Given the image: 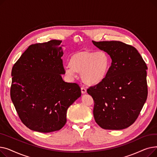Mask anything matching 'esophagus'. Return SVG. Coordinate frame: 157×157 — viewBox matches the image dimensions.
<instances>
[{"label":"esophagus","mask_w":157,"mask_h":157,"mask_svg":"<svg viewBox=\"0 0 157 157\" xmlns=\"http://www.w3.org/2000/svg\"><path fill=\"white\" fill-rule=\"evenodd\" d=\"M81 93L83 94L86 92V89L85 88H84V87H81Z\"/></svg>","instance_id":"esophagus-1"}]
</instances>
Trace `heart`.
<instances>
[{
  "label": "heart",
  "mask_w": 157,
  "mask_h": 157,
  "mask_svg": "<svg viewBox=\"0 0 157 157\" xmlns=\"http://www.w3.org/2000/svg\"><path fill=\"white\" fill-rule=\"evenodd\" d=\"M111 66V58L107 52L84 51L74 53L70 57L65 72L71 78L75 76L76 72L81 74L84 83L95 86L107 78Z\"/></svg>",
  "instance_id": "heart-1"
}]
</instances>
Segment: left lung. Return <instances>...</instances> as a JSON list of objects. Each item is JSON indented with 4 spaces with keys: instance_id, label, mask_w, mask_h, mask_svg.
I'll return each mask as SVG.
<instances>
[{
    "instance_id": "obj_1",
    "label": "left lung",
    "mask_w": 157,
    "mask_h": 157,
    "mask_svg": "<svg viewBox=\"0 0 157 157\" xmlns=\"http://www.w3.org/2000/svg\"><path fill=\"white\" fill-rule=\"evenodd\" d=\"M92 42L112 60L107 78L87 90L94 101L95 122L104 129L126 128L135 122L146 101L147 65L132 46L117 40Z\"/></svg>"
}]
</instances>
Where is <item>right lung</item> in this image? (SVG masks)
<instances>
[{
	"label": "right lung",
	"mask_w": 157,
	"mask_h": 157,
	"mask_svg": "<svg viewBox=\"0 0 157 157\" xmlns=\"http://www.w3.org/2000/svg\"><path fill=\"white\" fill-rule=\"evenodd\" d=\"M62 40L31 44L13 67L10 95L19 118L30 130H60L69 107L81 96L79 86L67 83L61 57Z\"/></svg>",
	"instance_id": "1"
}]
</instances>
